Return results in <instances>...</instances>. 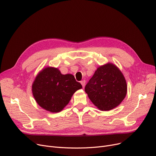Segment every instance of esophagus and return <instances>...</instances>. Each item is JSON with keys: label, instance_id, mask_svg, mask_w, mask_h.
Instances as JSON below:
<instances>
[{"label": "esophagus", "instance_id": "obj_1", "mask_svg": "<svg viewBox=\"0 0 156 156\" xmlns=\"http://www.w3.org/2000/svg\"><path fill=\"white\" fill-rule=\"evenodd\" d=\"M81 84L82 85V87H83V88H84V87H85V80H83V81H81Z\"/></svg>", "mask_w": 156, "mask_h": 156}]
</instances>
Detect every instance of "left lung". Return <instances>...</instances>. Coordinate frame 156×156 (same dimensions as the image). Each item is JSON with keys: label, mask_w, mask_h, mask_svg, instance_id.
<instances>
[{"label": "left lung", "mask_w": 156, "mask_h": 156, "mask_svg": "<svg viewBox=\"0 0 156 156\" xmlns=\"http://www.w3.org/2000/svg\"><path fill=\"white\" fill-rule=\"evenodd\" d=\"M85 90L98 109L107 111L118 107L124 100L127 85L120 69L115 64L108 62L97 68Z\"/></svg>", "instance_id": "left-lung-1"}]
</instances>
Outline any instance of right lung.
Segmentation results:
<instances>
[{"label": "right lung", "mask_w": 156, "mask_h": 156, "mask_svg": "<svg viewBox=\"0 0 156 156\" xmlns=\"http://www.w3.org/2000/svg\"><path fill=\"white\" fill-rule=\"evenodd\" d=\"M81 88L82 85L71 74L62 75L58 68L47 66L36 76L32 83V94L41 108L51 112H59Z\"/></svg>", "instance_id": "add662e5"}]
</instances>
